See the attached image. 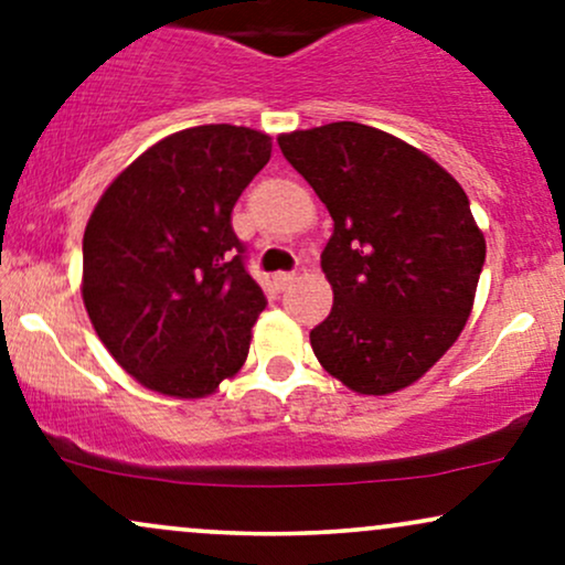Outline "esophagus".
Wrapping results in <instances>:
<instances>
[{"label":"esophagus","instance_id":"1","mask_svg":"<svg viewBox=\"0 0 565 565\" xmlns=\"http://www.w3.org/2000/svg\"><path fill=\"white\" fill-rule=\"evenodd\" d=\"M295 278H297V274H276L274 276V287L278 291L287 289V287H291V284H295Z\"/></svg>","mask_w":565,"mask_h":565}]
</instances>
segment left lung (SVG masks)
Instances as JSON below:
<instances>
[{"label": "left lung", "mask_w": 565, "mask_h": 565, "mask_svg": "<svg viewBox=\"0 0 565 565\" xmlns=\"http://www.w3.org/2000/svg\"><path fill=\"white\" fill-rule=\"evenodd\" d=\"M276 140L334 220L321 252L334 302L310 332L316 359L359 395L404 391L457 342L476 302L486 238L462 185L359 121Z\"/></svg>", "instance_id": "left-lung-1"}]
</instances>
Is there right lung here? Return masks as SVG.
Segmentation results:
<instances>
[{
	"label": "right lung",
	"mask_w": 565,
	"mask_h": 565,
	"mask_svg": "<svg viewBox=\"0 0 565 565\" xmlns=\"http://www.w3.org/2000/svg\"><path fill=\"white\" fill-rule=\"evenodd\" d=\"M270 148L260 129H180L97 199L82 300L116 364L148 391L206 398L244 366L265 297L246 274L231 212Z\"/></svg>",
	"instance_id": "obj_1"
}]
</instances>
